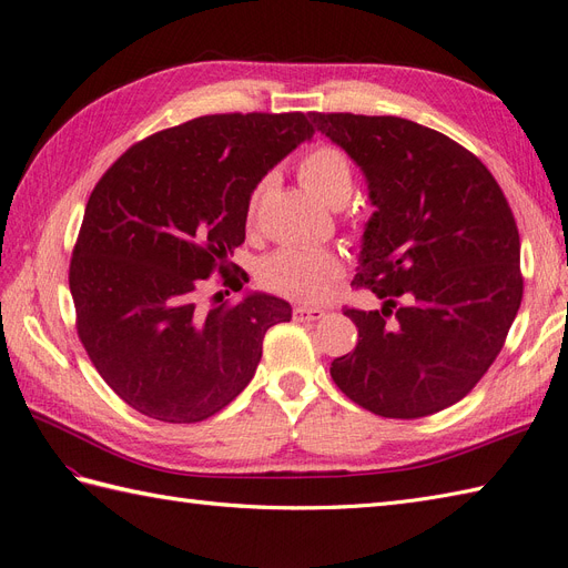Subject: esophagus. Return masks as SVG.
Returning <instances> with one entry per match:
<instances>
[{"label":"esophagus","mask_w":568,"mask_h":568,"mask_svg":"<svg viewBox=\"0 0 568 568\" xmlns=\"http://www.w3.org/2000/svg\"><path fill=\"white\" fill-rule=\"evenodd\" d=\"M294 317L298 322H317L324 317V311L322 307H303V305H296L294 307Z\"/></svg>","instance_id":"1"}]
</instances>
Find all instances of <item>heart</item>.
Listing matches in <instances>:
<instances>
[{"instance_id": "heart-1", "label": "heart", "mask_w": 568, "mask_h": 568, "mask_svg": "<svg viewBox=\"0 0 568 568\" xmlns=\"http://www.w3.org/2000/svg\"><path fill=\"white\" fill-rule=\"evenodd\" d=\"M298 175L311 192L324 203L336 205L351 196L353 189V168L346 153L334 146H313L305 151L298 163ZM270 189V178L257 182L246 201V220L253 222L261 203ZM343 274V257L332 248L313 246H284L270 253L261 263V280L267 288L277 294L298 301L315 303L322 301L334 282Z\"/></svg>"}]
</instances>
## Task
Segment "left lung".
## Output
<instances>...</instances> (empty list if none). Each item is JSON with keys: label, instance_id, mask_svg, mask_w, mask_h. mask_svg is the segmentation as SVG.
<instances>
[{"label": "left lung", "instance_id": "obj_1", "mask_svg": "<svg viewBox=\"0 0 568 568\" xmlns=\"http://www.w3.org/2000/svg\"><path fill=\"white\" fill-rule=\"evenodd\" d=\"M311 118L367 180L376 211L353 284L384 298L382 311H346L359 338L334 359L332 379L374 415H434L478 384L519 313L509 203L471 151L432 128L395 115ZM395 297L404 305L393 314Z\"/></svg>", "mask_w": 568, "mask_h": 568}]
</instances>
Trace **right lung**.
<instances>
[{"mask_svg": "<svg viewBox=\"0 0 568 568\" xmlns=\"http://www.w3.org/2000/svg\"><path fill=\"white\" fill-rule=\"evenodd\" d=\"M313 134L303 113L201 115L134 144L94 186L68 284L84 351L132 409L194 424L253 379L291 305L253 291L209 307L201 286L215 270L230 282L251 189Z\"/></svg>", "mask_w": 568, "mask_h": 568, "instance_id": "obj_1", "label": "right lung"}]
</instances>
